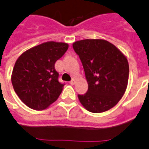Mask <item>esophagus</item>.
Here are the masks:
<instances>
[{"instance_id": "esophagus-1", "label": "esophagus", "mask_w": 149, "mask_h": 149, "mask_svg": "<svg viewBox=\"0 0 149 149\" xmlns=\"http://www.w3.org/2000/svg\"><path fill=\"white\" fill-rule=\"evenodd\" d=\"M76 81H77V78H76V77H73V78L72 79V80H71L70 83L71 85H74L75 83H76Z\"/></svg>"}]
</instances>
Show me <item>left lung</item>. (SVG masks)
Segmentation results:
<instances>
[{"instance_id": "8db88e82", "label": "left lung", "mask_w": 149, "mask_h": 149, "mask_svg": "<svg viewBox=\"0 0 149 149\" xmlns=\"http://www.w3.org/2000/svg\"><path fill=\"white\" fill-rule=\"evenodd\" d=\"M72 47L79 56L88 83L86 93L78 95L79 102L94 113L114 107L128 85L129 66L126 56L112 43L102 39L76 41Z\"/></svg>"}]
</instances>
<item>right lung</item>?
<instances>
[{"label": "right lung", "mask_w": 149, "mask_h": 149, "mask_svg": "<svg viewBox=\"0 0 149 149\" xmlns=\"http://www.w3.org/2000/svg\"><path fill=\"white\" fill-rule=\"evenodd\" d=\"M68 43L49 41L23 53L14 64L12 85L29 108L43 110L60 96L64 84L58 80L55 63L68 49Z\"/></svg>", "instance_id": "1"}]
</instances>
